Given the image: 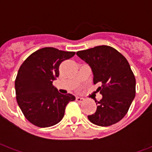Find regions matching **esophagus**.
<instances>
[{"instance_id": "obj_1", "label": "esophagus", "mask_w": 152, "mask_h": 152, "mask_svg": "<svg viewBox=\"0 0 152 152\" xmlns=\"http://www.w3.org/2000/svg\"><path fill=\"white\" fill-rule=\"evenodd\" d=\"M76 100L77 101V102H83V101H84V99H83V98H80V97H76Z\"/></svg>"}]
</instances>
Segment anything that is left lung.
Here are the masks:
<instances>
[{
    "instance_id": "8db88e82",
    "label": "left lung",
    "mask_w": 152,
    "mask_h": 152,
    "mask_svg": "<svg viewBox=\"0 0 152 152\" xmlns=\"http://www.w3.org/2000/svg\"><path fill=\"white\" fill-rule=\"evenodd\" d=\"M91 67L94 84L102 95L94 114L88 115L93 124L110 126L123 119L135 97L136 80L127 59L107 45L76 52Z\"/></svg>"
}]
</instances>
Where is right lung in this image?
<instances>
[{"label": "right lung", "mask_w": 152, "mask_h": 152, "mask_svg": "<svg viewBox=\"0 0 152 152\" xmlns=\"http://www.w3.org/2000/svg\"><path fill=\"white\" fill-rule=\"evenodd\" d=\"M53 47L37 50L19 67L15 80L18 107L26 119L40 128L53 126L63 118L67 103L75 96L62 94L53 86L59 76V65L75 55Z\"/></svg>", "instance_id": "add662e5"}]
</instances>
